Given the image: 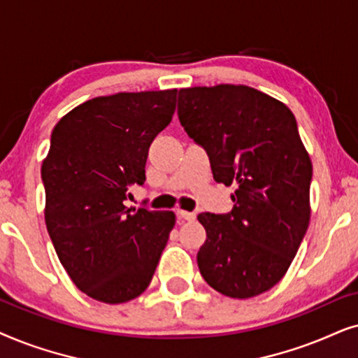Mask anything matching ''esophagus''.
I'll return each mask as SVG.
<instances>
[{"mask_svg": "<svg viewBox=\"0 0 358 358\" xmlns=\"http://www.w3.org/2000/svg\"><path fill=\"white\" fill-rule=\"evenodd\" d=\"M176 216H178L180 221H193V219L196 217V214L189 213V211H183V209H178V211H176Z\"/></svg>", "mask_w": 358, "mask_h": 358, "instance_id": "esophagus-1", "label": "esophagus"}]
</instances>
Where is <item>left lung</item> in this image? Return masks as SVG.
<instances>
[{"mask_svg":"<svg viewBox=\"0 0 358 358\" xmlns=\"http://www.w3.org/2000/svg\"><path fill=\"white\" fill-rule=\"evenodd\" d=\"M178 117L206 150L213 176L236 185L231 213H201L206 241L198 266L209 287L252 298L275 287L296 255L311 217L313 165L293 113L245 87L182 88Z\"/></svg>","mask_w":358,"mask_h":358,"instance_id":"8db88e82","label":"left lung"}]
</instances>
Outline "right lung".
I'll use <instances>...</instances> for the list:
<instances>
[{
    "label": "right lung",
    "instance_id": "obj_1",
    "mask_svg": "<svg viewBox=\"0 0 358 358\" xmlns=\"http://www.w3.org/2000/svg\"><path fill=\"white\" fill-rule=\"evenodd\" d=\"M176 90L88 99L57 122L42 162L45 226L76 288L108 304L145 292L175 226L171 211L127 208Z\"/></svg>",
    "mask_w": 358,
    "mask_h": 358
}]
</instances>
